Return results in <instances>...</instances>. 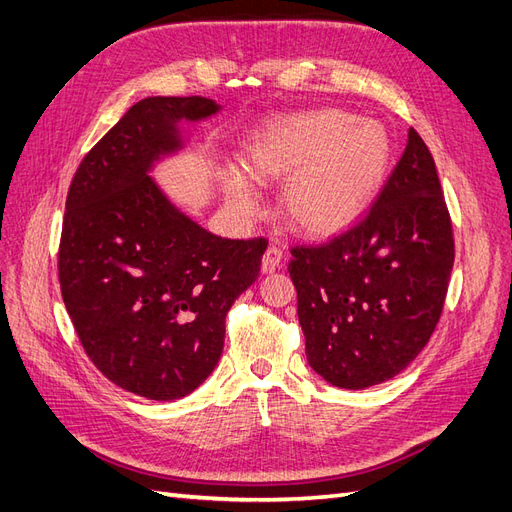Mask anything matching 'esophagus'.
Wrapping results in <instances>:
<instances>
[{
    "label": "esophagus",
    "instance_id": "esophagus-1",
    "mask_svg": "<svg viewBox=\"0 0 512 512\" xmlns=\"http://www.w3.org/2000/svg\"><path fill=\"white\" fill-rule=\"evenodd\" d=\"M282 262H284V250H282V247L269 245L265 256H262V271L273 273L275 269L282 267Z\"/></svg>",
    "mask_w": 512,
    "mask_h": 512
}]
</instances>
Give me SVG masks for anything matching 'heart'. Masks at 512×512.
Masks as SVG:
<instances>
[{"instance_id": "1", "label": "heart", "mask_w": 512, "mask_h": 512, "mask_svg": "<svg viewBox=\"0 0 512 512\" xmlns=\"http://www.w3.org/2000/svg\"><path fill=\"white\" fill-rule=\"evenodd\" d=\"M391 138L378 121L322 108L260 130L245 149V168L258 181H285L284 220L303 235L329 237L350 226L380 192L391 164ZM228 192L252 205L243 179Z\"/></svg>"}]
</instances>
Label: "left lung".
Wrapping results in <instances>:
<instances>
[{
	"instance_id": "8db88e82",
	"label": "left lung",
	"mask_w": 512,
	"mask_h": 512,
	"mask_svg": "<svg viewBox=\"0 0 512 512\" xmlns=\"http://www.w3.org/2000/svg\"><path fill=\"white\" fill-rule=\"evenodd\" d=\"M305 354L339 389L406 369L442 316L455 262L436 162L414 128L374 205L333 239L290 247Z\"/></svg>"
}]
</instances>
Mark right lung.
I'll return each mask as SVG.
<instances>
[{
  "mask_svg": "<svg viewBox=\"0 0 512 512\" xmlns=\"http://www.w3.org/2000/svg\"><path fill=\"white\" fill-rule=\"evenodd\" d=\"M215 111L200 96L136 102L87 151L66 198L57 271L74 331L108 380L156 401L190 395L218 365L228 309L269 245L211 235L147 175L179 147L177 121Z\"/></svg>",
  "mask_w": 512,
  "mask_h": 512,
  "instance_id": "1",
  "label": "right lung"
}]
</instances>
